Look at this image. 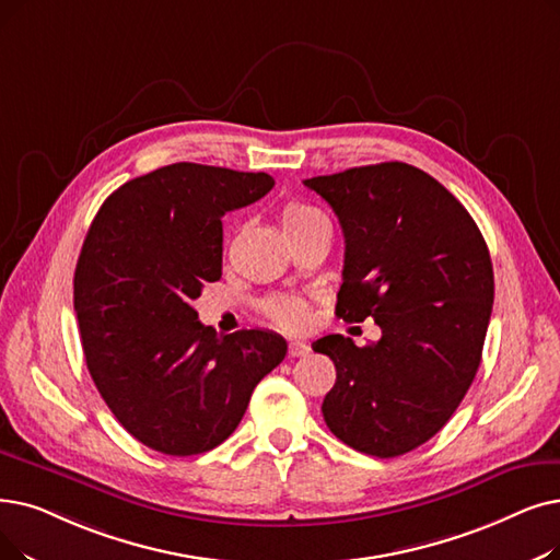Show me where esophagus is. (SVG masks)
<instances>
[{
	"mask_svg": "<svg viewBox=\"0 0 560 560\" xmlns=\"http://www.w3.org/2000/svg\"><path fill=\"white\" fill-rule=\"evenodd\" d=\"M311 352V348L306 343H302V340H290L288 343V357H306Z\"/></svg>",
	"mask_w": 560,
	"mask_h": 560,
	"instance_id": "obj_1",
	"label": "esophagus"
}]
</instances>
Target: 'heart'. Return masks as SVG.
<instances>
[{"label": "heart", "instance_id": "b5f03b06", "mask_svg": "<svg viewBox=\"0 0 560 560\" xmlns=\"http://www.w3.org/2000/svg\"><path fill=\"white\" fill-rule=\"evenodd\" d=\"M318 217H325L315 206L302 203V201H290L281 210V226L283 233L295 231ZM262 313L270 318L275 325L283 329H302L308 323V306L300 298H288V295H277L262 302Z\"/></svg>", "mask_w": 560, "mask_h": 560}]
</instances>
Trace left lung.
Here are the masks:
<instances>
[{
  "mask_svg": "<svg viewBox=\"0 0 560 560\" xmlns=\"http://www.w3.org/2000/svg\"><path fill=\"white\" fill-rule=\"evenodd\" d=\"M346 237L336 315L373 318L382 338L340 334L313 343L336 366L323 417L340 442L396 457L440 432L469 392L488 334L494 272L467 208L405 162L304 180Z\"/></svg>",
  "mask_w": 560,
  "mask_h": 560,
  "instance_id": "8db88e82",
  "label": "left lung"
}]
</instances>
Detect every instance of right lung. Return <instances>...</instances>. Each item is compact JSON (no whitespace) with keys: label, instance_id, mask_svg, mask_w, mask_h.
Segmentation results:
<instances>
[{"label":"right lung","instance_id":"add662e5","mask_svg":"<svg viewBox=\"0 0 560 560\" xmlns=\"http://www.w3.org/2000/svg\"><path fill=\"white\" fill-rule=\"evenodd\" d=\"M275 187L267 174L176 162L120 185L75 267L86 369L112 415L164 455H199L237 428L285 338L201 325L194 300L222 279V217Z\"/></svg>","mask_w":560,"mask_h":560}]
</instances>
